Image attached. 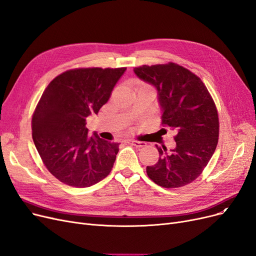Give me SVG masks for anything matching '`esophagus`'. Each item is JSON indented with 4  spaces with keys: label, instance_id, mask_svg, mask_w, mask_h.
Returning <instances> with one entry per match:
<instances>
[{
    "label": "esophagus",
    "instance_id": "34e87169",
    "mask_svg": "<svg viewBox=\"0 0 256 256\" xmlns=\"http://www.w3.org/2000/svg\"><path fill=\"white\" fill-rule=\"evenodd\" d=\"M128 144H132V146H135L137 148H144L146 146V144L144 142V141H138V140H128Z\"/></svg>",
    "mask_w": 256,
    "mask_h": 256
}]
</instances>
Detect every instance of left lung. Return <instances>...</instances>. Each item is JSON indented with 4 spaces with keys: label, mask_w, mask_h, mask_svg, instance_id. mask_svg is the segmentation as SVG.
Returning a JSON list of instances; mask_svg holds the SVG:
<instances>
[{
    "label": "left lung",
    "mask_w": 256,
    "mask_h": 256,
    "mask_svg": "<svg viewBox=\"0 0 256 256\" xmlns=\"http://www.w3.org/2000/svg\"><path fill=\"white\" fill-rule=\"evenodd\" d=\"M137 77L156 88L162 124L175 130L176 146H156L159 159L148 176L162 188L184 186L200 176L218 142V115L206 85L182 66L168 63L135 68Z\"/></svg>",
    "instance_id": "obj_1"
}]
</instances>
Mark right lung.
Returning a JSON list of instances; mask_svg holds the SVG:
<instances>
[{
    "label": "right lung",
    "mask_w": 256,
    "mask_h": 256,
    "mask_svg": "<svg viewBox=\"0 0 256 256\" xmlns=\"http://www.w3.org/2000/svg\"><path fill=\"white\" fill-rule=\"evenodd\" d=\"M126 68H79L56 77L32 116V139L47 170L65 184L88 188L106 178L119 144L88 136L86 118L110 98Z\"/></svg>",
    "instance_id": "1"
}]
</instances>
